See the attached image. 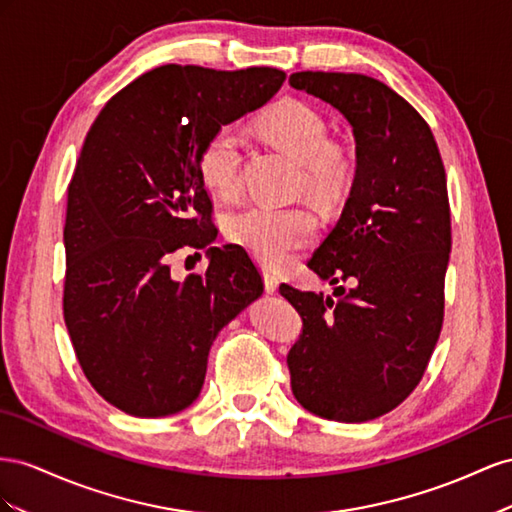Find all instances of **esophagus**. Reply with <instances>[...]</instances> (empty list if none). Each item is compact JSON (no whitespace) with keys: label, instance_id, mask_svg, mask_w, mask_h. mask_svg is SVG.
<instances>
[{"label":"esophagus","instance_id":"34e87169","mask_svg":"<svg viewBox=\"0 0 512 512\" xmlns=\"http://www.w3.org/2000/svg\"><path fill=\"white\" fill-rule=\"evenodd\" d=\"M279 276H276L274 272H270V270H264V285H266V291L268 294H274L276 289H279Z\"/></svg>","mask_w":512,"mask_h":512}]
</instances>
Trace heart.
I'll return each instance as SVG.
<instances>
[{
    "instance_id": "b5f03b06",
    "label": "heart",
    "mask_w": 512,
    "mask_h": 512,
    "mask_svg": "<svg viewBox=\"0 0 512 512\" xmlns=\"http://www.w3.org/2000/svg\"><path fill=\"white\" fill-rule=\"evenodd\" d=\"M259 133L296 158L306 191L319 199L339 197L352 182L354 158L343 145L328 143L321 115L300 100H285L259 120ZM242 135L236 126H221L203 145L199 175L208 191L221 199L240 191ZM315 216L298 206L276 208L253 203L227 218L229 238L246 248L259 264L281 268L315 238Z\"/></svg>"
}]
</instances>
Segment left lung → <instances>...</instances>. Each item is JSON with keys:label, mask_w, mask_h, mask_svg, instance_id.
<instances>
[{"label": "left lung", "mask_w": 512, "mask_h": 512, "mask_svg": "<svg viewBox=\"0 0 512 512\" xmlns=\"http://www.w3.org/2000/svg\"><path fill=\"white\" fill-rule=\"evenodd\" d=\"M289 85L337 109L356 141L352 191L309 261L340 300L279 287L302 317L287 356L291 390L315 416L373 420L410 397L440 339L450 257L444 163L429 124L386 83L306 70Z\"/></svg>", "instance_id": "obj_1"}]
</instances>
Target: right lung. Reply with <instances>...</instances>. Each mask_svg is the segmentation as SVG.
I'll return each instance as SVG.
<instances>
[{
	"label": "right lung",
	"instance_id": "add662e5",
	"mask_svg": "<svg viewBox=\"0 0 512 512\" xmlns=\"http://www.w3.org/2000/svg\"><path fill=\"white\" fill-rule=\"evenodd\" d=\"M276 68L160 66L98 113L68 186L64 319L102 399L139 418L199 397L214 339L264 294L242 246H212L203 145L281 90ZM208 247L209 270L180 284L170 257Z\"/></svg>",
	"mask_w": 512,
	"mask_h": 512
}]
</instances>
